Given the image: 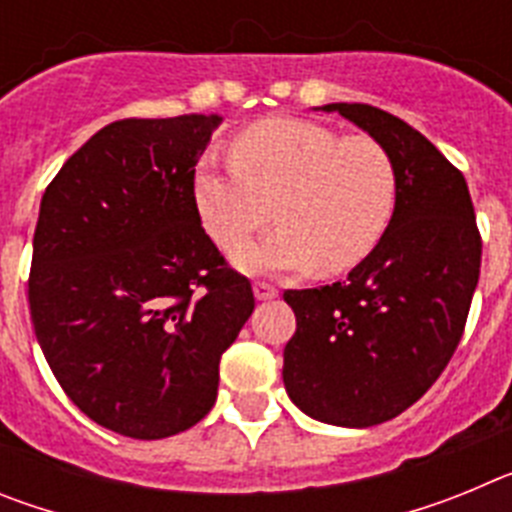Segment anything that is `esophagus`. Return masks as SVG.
I'll use <instances>...</instances> for the list:
<instances>
[{
	"instance_id": "1",
	"label": "esophagus",
	"mask_w": 512,
	"mask_h": 512,
	"mask_svg": "<svg viewBox=\"0 0 512 512\" xmlns=\"http://www.w3.org/2000/svg\"><path fill=\"white\" fill-rule=\"evenodd\" d=\"M253 295H256V300L266 302V300H274V297L279 295V289L271 287L269 282H256L253 284Z\"/></svg>"
}]
</instances>
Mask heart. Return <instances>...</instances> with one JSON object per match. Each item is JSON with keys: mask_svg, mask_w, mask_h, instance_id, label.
Here are the masks:
<instances>
[{"mask_svg": "<svg viewBox=\"0 0 512 512\" xmlns=\"http://www.w3.org/2000/svg\"><path fill=\"white\" fill-rule=\"evenodd\" d=\"M233 158H200L194 207L207 235L230 253L268 222L275 205L283 225L235 256L251 274L346 271L377 248L395 217V158L372 135L269 117L235 135Z\"/></svg>", "mask_w": 512, "mask_h": 512, "instance_id": "heart-1", "label": "heart"}]
</instances>
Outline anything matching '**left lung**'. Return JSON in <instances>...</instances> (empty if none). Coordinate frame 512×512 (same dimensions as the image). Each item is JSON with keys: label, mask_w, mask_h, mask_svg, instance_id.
Wrapping results in <instances>:
<instances>
[{"label": "left lung", "mask_w": 512, "mask_h": 512, "mask_svg": "<svg viewBox=\"0 0 512 512\" xmlns=\"http://www.w3.org/2000/svg\"><path fill=\"white\" fill-rule=\"evenodd\" d=\"M338 112L392 153L395 217L346 282L287 289L297 330L284 346V387L320 423L369 428L408 410L441 377L464 333L479 282L469 187L431 140L372 104Z\"/></svg>", "instance_id": "left-lung-1"}]
</instances>
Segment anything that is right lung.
I'll use <instances>...</instances> for the list:
<instances>
[{
    "label": "right lung",
    "mask_w": 512,
    "mask_h": 512,
    "mask_svg": "<svg viewBox=\"0 0 512 512\" xmlns=\"http://www.w3.org/2000/svg\"><path fill=\"white\" fill-rule=\"evenodd\" d=\"M220 115L117 120L61 166L40 202L30 318L76 408L140 441L200 423L220 356L253 312L194 207V166Z\"/></svg>",
    "instance_id": "1"
}]
</instances>
